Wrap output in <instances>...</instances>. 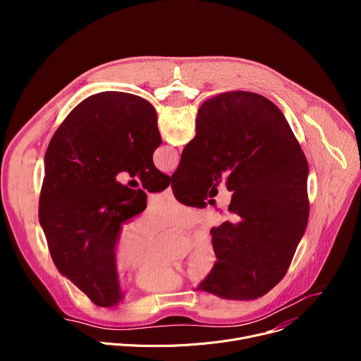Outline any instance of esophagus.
I'll use <instances>...</instances> for the list:
<instances>
[{"label":"esophagus","instance_id":"1","mask_svg":"<svg viewBox=\"0 0 361 361\" xmlns=\"http://www.w3.org/2000/svg\"><path fill=\"white\" fill-rule=\"evenodd\" d=\"M163 195L166 197V198H173V190H171V187H169V188H166L164 190V192H163Z\"/></svg>","mask_w":361,"mask_h":361}]
</instances>
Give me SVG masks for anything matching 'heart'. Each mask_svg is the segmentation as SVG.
I'll use <instances>...</instances> for the list:
<instances>
[{
	"label": "heart",
	"mask_w": 361,
	"mask_h": 361,
	"mask_svg": "<svg viewBox=\"0 0 361 361\" xmlns=\"http://www.w3.org/2000/svg\"><path fill=\"white\" fill-rule=\"evenodd\" d=\"M197 221V214L184 204L171 200L159 201L133 226H123L110 245V264L120 274H134L133 284L147 293H167L180 288L190 277L185 270L160 257L161 230H188ZM191 270L195 276L210 274L217 264V251L210 237L198 235L191 248Z\"/></svg>",
	"instance_id": "heart-1"
}]
</instances>
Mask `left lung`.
Returning <instances> with one entry per match:
<instances>
[{
	"label": "left lung",
	"instance_id": "obj_1",
	"mask_svg": "<svg viewBox=\"0 0 361 361\" xmlns=\"http://www.w3.org/2000/svg\"><path fill=\"white\" fill-rule=\"evenodd\" d=\"M160 144L154 107L116 91L81 101L48 144L39 224L57 270L99 307L121 300L111 241L147 207L144 191L121 185L116 176L127 171L149 192L167 188L170 177L152 163Z\"/></svg>",
	"mask_w": 361,
	"mask_h": 361
}]
</instances>
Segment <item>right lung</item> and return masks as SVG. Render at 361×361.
Wrapping results in <instances>:
<instances>
[{
    "instance_id": "1",
    "label": "right lung",
    "mask_w": 361,
    "mask_h": 361,
    "mask_svg": "<svg viewBox=\"0 0 361 361\" xmlns=\"http://www.w3.org/2000/svg\"><path fill=\"white\" fill-rule=\"evenodd\" d=\"M233 191L231 217L210 234L217 264L198 290L255 300L286 276L310 205L308 164L284 114L269 98L230 91L207 99L171 176L184 204L198 205L220 180Z\"/></svg>"
}]
</instances>
